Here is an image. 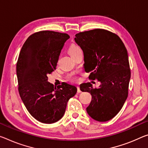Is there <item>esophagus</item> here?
Masks as SVG:
<instances>
[{"mask_svg":"<svg viewBox=\"0 0 148 148\" xmlns=\"http://www.w3.org/2000/svg\"><path fill=\"white\" fill-rule=\"evenodd\" d=\"M77 92H78V93L81 92V90H80V89H79V86H77Z\"/></svg>","mask_w":148,"mask_h":148,"instance_id":"1","label":"esophagus"}]
</instances>
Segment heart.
I'll return each mask as SVG.
<instances>
[{
  "mask_svg": "<svg viewBox=\"0 0 148 148\" xmlns=\"http://www.w3.org/2000/svg\"><path fill=\"white\" fill-rule=\"evenodd\" d=\"M81 51H82V49L79 47L78 45H75V44L71 45L69 49V52L70 53V55H71L72 57H74L77 53ZM67 78H68V80H69L70 82H76L78 79V76H77L76 74H69Z\"/></svg>",
  "mask_w": 148,
  "mask_h": 148,
  "instance_id": "heart-1",
  "label": "heart"
}]
</instances>
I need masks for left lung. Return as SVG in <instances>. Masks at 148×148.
I'll return each instance as SVG.
<instances>
[{"mask_svg": "<svg viewBox=\"0 0 148 148\" xmlns=\"http://www.w3.org/2000/svg\"><path fill=\"white\" fill-rule=\"evenodd\" d=\"M75 36L84 52L85 71L91 72L89 79L101 82L99 88H93L90 82L79 87L92 97L87 112L95 121L111 120L128 95L131 73L127 50L116 34L104 29L79 32Z\"/></svg>", "mask_w": 148, "mask_h": 148, "instance_id": "1", "label": "left lung"}]
</instances>
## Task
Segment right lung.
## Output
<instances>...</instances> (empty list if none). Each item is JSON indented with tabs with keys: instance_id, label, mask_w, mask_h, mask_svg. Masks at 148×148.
Returning a JSON list of instances; mask_svg holds the SVG:
<instances>
[{
	"instance_id": "1",
	"label": "right lung",
	"mask_w": 148,
	"mask_h": 148,
	"mask_svg": "<svg viewBox=\"0 0 148 148\" xmlns=\"http://www.w3.org/2000/svg\"><path fill=\"white\" fill-rule=\"evenodd\" d=\"M69 38L64 33L36 32L20 51L16 64L18 91L28 112L41 123L59 121L69 100L77 92L76 87L67 83L56 88L48 82L47 75L56 70L60 53Z\"/></svg>"
}]
</instances>
